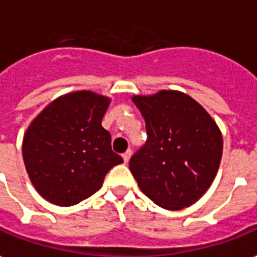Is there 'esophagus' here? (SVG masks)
<instances>
[{
  "mask_svg": "<svg viewBox=\"0 0 257 257\" xmlns=\"http://www.w3.org/2000/svg\"><path fill=\"white\" fill-rule=\"evenodd\" d=\"M132 154L133 152L130 151V150L123 154V161H124V164H128V161H130V158H132Z\"/></svg>",
  "mask_w": 257,
  "mask_h": 257,
  "instance_id": "1",
  "label": "esophagus"
}]
</instances>
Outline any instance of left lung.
Here are the masks:
<instances>
[{
	"label": "left lung",
	"mask_w": 257,
	"mask_h": 257,
	"mask_svg": "<svg viewBox=\"0 0 257 257\" xmlns=\"http://www.w3.org/2000/svg\"><path fill=\"white\" fill-rule=\"evenodd\" d=\"M146 120L147 144L130 159L141 192L165 210L194 204L220 168L222 134L210 113L187 93L134 95Z\"/></svg>",
	"instance_id": "left-lung-1"
}]
</instances>
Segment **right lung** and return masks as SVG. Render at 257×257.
<instances>
[{
  "mask_svg": "<svg viewBox=\"0 0 257 257\" xmlns=\"http://www.w3.org/2000/svg\"><path fill=\"white\" fill-rule=\"evenodd\" d=\"M111 99L92 91L56 98L32 120L22 157L32 185L51 204H78L103 185L106 173L123 158L111 151L102 127Z\"/></svg>",
  "mask_w": 257,
  "mask_h": 257,
  "instance_id": "right-lung-1",
  "label": "right lung"
}]
</instances>
